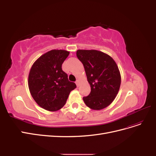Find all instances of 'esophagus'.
I'll return each mask as SVG.
<instances>
[{
    "instance_id": "esophagus-1",
    "label": "esophagus",
    "mask_w": 156,
    "mask_h": 156,
    "mask_svg": "<svg viewBox=\"0 0 156 156\" xmlns=\"http://www.w3.org/2000/svg\"><path fill=\"white\" fill-rule=\"evenodd\" d=\"M75 83H76L77 87H79V84H80V81H79V80H77L76 82H75Z\"/></svg>"
}]
</instances>
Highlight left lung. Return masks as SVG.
Listing matches in <instances>:
<instances>
[{
  "label": "left lung",
  "instance_id": "8db88e82",
  "mask_svg": "<svg viewBox=\"0 0 156 156\" xmlns=\"http://www.w3.org/2000/svg\"><path fill=\"white\" fill-rule=\"evenodd\" d=\"M77 56L83 63L91 92L83 97L86 105L93 110H101L114 101L119 93L121 75L111 56L98 50L79 49Z\"/></svg>",
  "mask_w": 156,
  "mask_h": 156
}]
</instances>
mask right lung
<instances>
[{
  "label": "right lung",
  "mask_w": 156,
  "mask_h": 156,
  "mask_svg": "<svg viewBox=\"0 0 156 156\" xmlns=\"http://www.w3.org/2000/svg\"><path fill=\"white\" fill-rule=\"evenodd\" d=\"M69 54L66 50H51L40 56L30 68L28 79L30 94L37 104L47 111L62 108L70 92L77 87L62 69Z\"/></svg>",
  "instance_id": "add662e5"
}]
</instances>
